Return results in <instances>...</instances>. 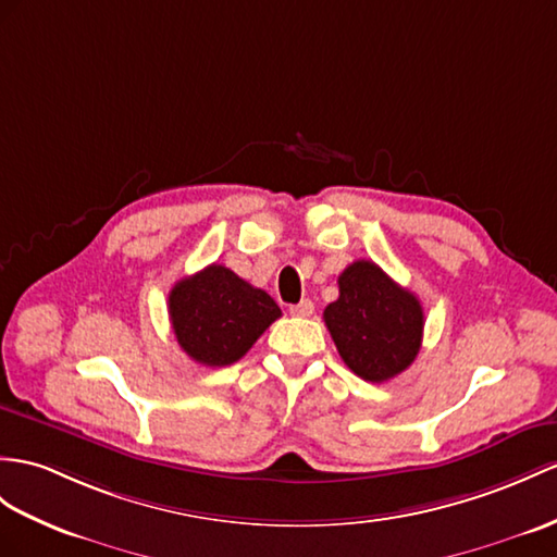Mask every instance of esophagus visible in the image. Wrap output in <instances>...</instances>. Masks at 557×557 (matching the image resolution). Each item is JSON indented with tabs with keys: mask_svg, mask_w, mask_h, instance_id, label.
Here are the masks:
<instances>
[{
	"mask_svg": "<svg viewBox=\"0 0 557 557\" xmlns=\"http://www.w3.org/2000/svg\"><path fill=\"white\" fill-rule=\"evenodd\" d=\"M290 314L293 317H311V314H314V302H311V300L297 302V305L290 307Z\"/></svg>",
	"mask_w": 557,
	"mask_h": 557,
	"instance_id": "esophagus-1",
	"label": "esophagus"
}]
</instances>
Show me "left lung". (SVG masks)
Here are the masks:
<instances>
[{"instance_id": "1", "label": "left lung", "mask_w": 557, "mask_h": 557, "mask_svg": "<svg viewBox=\"0 0 557 557\" xmlns=\"http://www.w3.org/2000/svg\"><path fill=\"white\" fill-rule=\"evenodd\" d=\"M341 297L323 309L343 361L369 383H385L409 369L423 343V307L371 260L351 262Z\"/></svg>"}]
</instances>
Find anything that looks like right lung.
Masks as SVG:
<instances>
[{"instance_id": "1", "label": "right lung", "mask_w": 557, "mask_h": 557, "mask_svg": "<svg viewBox=\"0 0 557 557\" xmlns=\"http://www.w3.org/2000/svg\"><path fill=\"white\" fill-rule=\"evenodd\" d=\"M168 309L176 343L194 361L212 369L238 361L281 317L274 297L222 264L176 283Z\"/></svg>"}]
</instances>
